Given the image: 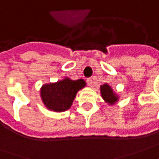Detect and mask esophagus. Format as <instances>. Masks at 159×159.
Returning a JSON list of instances; mask_svg holds the SVG:
<instances>
[{"label":"esophagus","mask_w":159,"mask_h":159,"mask_svg":"<svg viewBox=\"0 0 159 159\" xmlns=\"http://www.w3.org/2000/svg\"><path fill=\"white\" fill-rule=\"evenodd\" d=\"M87 84H88L89 87H92L93 86V80H92V78H88L87 79Z\"/></svg>","instance_id":"esophagus-1"}]
</instances>
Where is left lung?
I'll use <instances>...</instances> for the list:
<instances>
[{
    "mask_svg": "<svg viewBox=\"0 0 159 159\" xmlns=\"http://www.w3.org/2000/svg\"><path fill=\"white\" fill-rule=\"evenodd\" d=\"M101 95L103 100L109 104H114L118 101V96L116 95L109 84H104L100 86Z\"/></svg>",
    "mask_w": 159,
    "mask_h": 159,
    "instance_id": "obj_1",
    "label": "left lung"
}]
</instances>
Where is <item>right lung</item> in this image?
Here are the masks:
<instances>
[{"instance_id": "obj_1", "label": "right lung", "mask_w": 159, "mask_h": 159, "mask_svg": "<svg viewBox=\"0 0 159 159\" xmlns=\"http://www.w3.org/2000/svg\"><path fill=\"white\" fill-rule=\"evenodd\" d=\"M85 85L84 80H71L66 77L57 83L43 85L41 98L48 110L57 112L65 111L70 108L77 91Z\"/></svg>"}]
</instances>
